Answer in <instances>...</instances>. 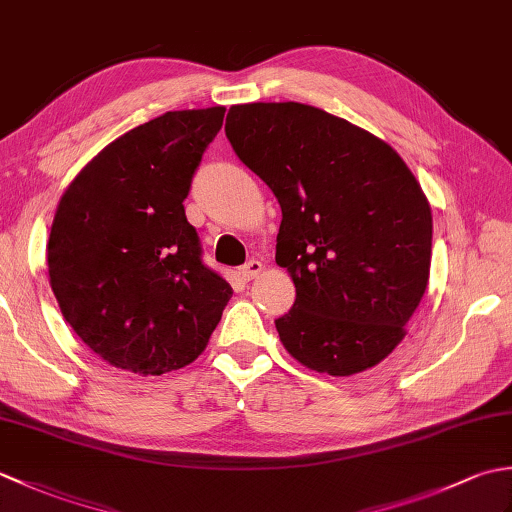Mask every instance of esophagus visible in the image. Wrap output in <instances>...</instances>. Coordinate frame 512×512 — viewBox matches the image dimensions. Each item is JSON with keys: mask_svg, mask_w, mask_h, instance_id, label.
I'll use <instances>...</instances> for the list:
<instances>
[{"mask_svg": "<svg viewBox=\"0 0 512 512\" xmlns=\"http://www.w3.org/2000/svg\"><path fill=\"white\" fill-rule=\"evenodd\" d=\"M262 262H259V259H248V262L239 268V273H242V277L246 279V281H250V279H255L259 273H262Z\"/></svg>", "mask_w": 512, "mask_h": 512, "instance_id": "esophagus-1", "label": "esophagus"}]
</instances>
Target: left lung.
I'll use <instances>...</instances> for the list:
<instances>
[{
    "mask_svg": "<svg viewBox=\"0 0 512 512\" xmlns=\"http://www.w3.org/2000/svg\"><path fill=\"white\" fill-rule=\"evenodd\" d=\"M226 138L281 206L277 264L297 288L279 339L314 372L374 367L427 290L431 209L383 140L303 103L233 105Z\"/></svg>",
    "mask_w": 512,
    "mask_h": 512,
    "instance_id": "obj_1",
    "label": "left lung"
}]
</instances>
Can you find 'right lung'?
<instances>
[{
  "instance_id": "right-lung-1",
  "label": "right lung",
  "mask_w": 512,
  "mask_h": 512,
  "mask_svg": "<svg viewBox=\"0 0 512 512\" xmlns=\"http://www.w3.org/2000/svg\"><path fill=\"white\" fill-rule=\"evenodd\" d=\"M224 107L167 112L116 138L63 193L48 273L63 319L103 361L160 376L202 354L231 299L184 198Z\"/></svg>"
}]
</instances>
